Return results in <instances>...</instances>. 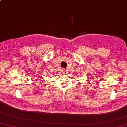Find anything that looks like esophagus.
Instances as JSON below:
<instances>
[{
    "mask_svg": "<svg viewBox=\"0 0 127 127\" xmlns=\"http://www.w3.org/2000/svg\"><path fill=\"white\" fill-rule=\"evenodd\" d=\"M61 71H62V73H63V74H65L66 73V69H64V68H63L61 69Z\"/></svg>",
    "mask_w": 127,
    "mask_h": 127,
    "instance_id": "1",
    "label": "esophagus"
}]
</instances>
